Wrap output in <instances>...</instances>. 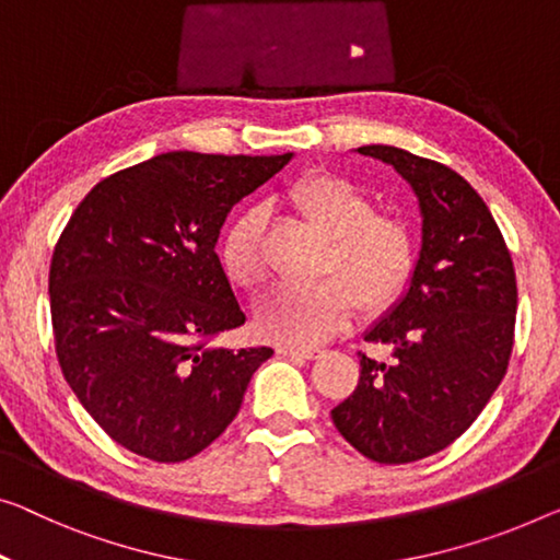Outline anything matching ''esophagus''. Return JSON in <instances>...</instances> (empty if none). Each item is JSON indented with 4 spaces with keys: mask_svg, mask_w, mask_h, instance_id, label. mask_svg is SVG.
Returning a JSON list of instances; mask_svg holds the SVG:
<instances>
[{
    "mask_svg": "<svg viewBox=\"0 0 560 560\" xmlns=\"http://www.w3.org/2000/svg\"><path fill=\"white\" fill-rule=\"evenodd\" d=\"M281 357H299V360H314L319 354L316 347H279Z\"/></svg>",
    "mask_w": 560,
    "mask_h": 560,
    "instance_id": "34e87169",
    "label": "esophagus"
}]
</instances>
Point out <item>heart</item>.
<instances>
[{
  "mask_svg": "<svg viewBox=\"0 0 560 560\" xmlns=\"http://www.w3.org/2000/svg\"><path fill=\"white\" fill-rule=\"evenodd\" d=\"M289 200L329 236L327 271L337 277L271 289L256 306V329L283 345H316L345 327L357 302L380 308L402 291L412 273L415 244L402 219L374 211L372 196L341 175H304L289 188ZM221 264L236 287H264L269 264L261 211H246L231 223L221 244Z\"/></svg>",
  "mask_w": 560,
  "mask_h": 560,
  "instance_id": "obj_1",
  "label": "heart"
}]
</instances>
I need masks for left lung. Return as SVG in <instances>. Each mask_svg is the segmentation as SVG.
<instances>
[{"label": "left lung", "mask_w": 560, "mask_h": 560, "mask_svg": "<svg viewBox=\"0 0 560 560\" xmlns=\"http://www.w3.org/2000/svg\"><path fill=\"white\" fill-rule=\"evenodd\" d=\"M410 183L422 246L395 306L364 331L392 347L362 354L360 382L331 410L349 445L385 465L415 463L455 442L482 412L513 352L518 289L486 200L447 165L395 145H364Z\"/></svg>", "instance_id": "8db88e82"}]
</instances>
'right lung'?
Listing matches in <instances>:
<instances>
[{
	"label": "right lung",
	"mask_w": 560,
	"mask_h": 560,
	"mask_svg": "<svg viewBox=\"0 0 560 560\" xmlns=\"http://www.w3.org/2000/svg\"><path fill=\"white\" fill-rule=\"evenodd\" d=\"M291 158L155 155L100 180L65 226L49 266L57 360L82 407L130 453L198 455L273 354L208 345L246 322L215 241L231 208Z\"/></svg>",
	"instance_id": "add662e5"
}]
</instances>
